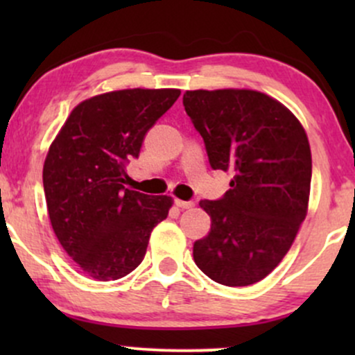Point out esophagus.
Instances as JSON below:
<instances>
[{"label": "esophagus", "instance_id": "34e87169", "mask_svg": "<svg viewBox=\"0 0 355 355\" xmlns=\"http://www.w3.org/2000/svg\"><path fill=\"white\" fill-rule=\"evenodd\" d=\"M175 205L177 207H180V209H191V207H193V202L191 200H175Z\"/></svg>", "mask_w": 355, "mask_h": 355}]
</instances>
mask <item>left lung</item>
<instances>
[{
  "label": "left lung",
  "mask_w": 355,
  "mask_h": 355,
  "mask_svg": "<svg viewBox=\"0 0 355 355\" xmlns=\"http://www.w3.org/2000/svg\"><path fill=\"white\" fill-rule=\"evenodd\" d=\"M183 107L211 168L234 173L222 198L200 202L211 227L193 243L195 263L229 287L259 282L279 266L307 214V135L282 103L254 89H195Z\"/></svg>",
  "instance_id": "8db88e82"
}]
</instances>
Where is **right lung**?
<instances>
[{
    "instance_id": "obj_1",
    "label": "right lung",
    "mask_w": 355,
    "mask_h": 355,
    "mask_svg": "<svg viewBox=\"0 0 355 355\" xmlns=\"http://www.w3.org/2000/svg\"><path fill=\"white\" fill-rule=\"evenodd\" d=\"M180 89H120L81 101L43 166L48 215L61 247L85 274L116 280L140 266L172 198L125 187L150 128Z\"/></svg>"
}]
</instances>
